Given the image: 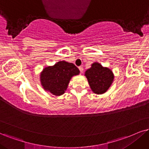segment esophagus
I'll return each instance as SVG.
<instances>
[{
	"mask_svg": "<svg viewBox=\"0 0 149 149\" xmlns=\"http://www.w3.org/2000/svg\"><path fill=\"white\" fill-rule=\"evenodd\" d=\"M78 68H79V71H80V72H81V73L83 72V71H84V68H83V67H82V66H79Z\"/></svg>",
	"mask_w": 149,
	"mask_h": 149,
	"instance_id": "1",
	"label": "esophagus"
}]
</instances>
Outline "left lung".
<instances>
[{"label":"left lung","instance_id":"obj_1","mask_svg":"<svg viewBox=\"0 0 149 149\" xmlns=\"http://www.w3.org/2000/svg\"><path fill=\"white\" fill-rule=\"evenodd\" d=\"M92 91L96 94H102L109 88L113 83V72L107 68H104L98 63H94L91 68L85 72Z\"/></svg>","mask_w":149,"mask_h":149}]
</instances>
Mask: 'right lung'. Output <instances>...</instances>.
I'll list each match as a JSON object with an SVG mask.
<instances>
[{
    "label": "right lung",
    "mask_w": 149,
    "mask_h": 149,
    "mask_svg": "<svg viewBox=\"0 0 149 149\" xmlns=\"http://www.w3.org/2000/svg\"><path fill=\"white\" fill-rule=\"evenodd\" d=\"M79 70L73 63L59 61L52 67H47L41 74V82L45 91L56 96L65 93L71 77Z\"/></svg>",
    "instance_id": "1"
}]
</instances>
